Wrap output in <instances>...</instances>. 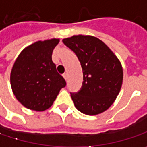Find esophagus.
Masks as SVG:
<instances>
[{
	"label": "esophagus",
	"instance_id": "obj_1",
	"mask_svg": "<svg viewBox=\"0 0 147 147\" xmlns=\"http://www.w3.org/2000/svg\"><path fill=\"white\" fill-rule=\"evenodd\" d=\"M63 76H64V78H65V80H67V78H68V75H67V73L63 74Z\"/></svg>",
	"mask_w": 147,
	"mask_h": 147
}]
</instances>
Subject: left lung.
Segmentation results:
<instances>
[{
  "label": "left lung",
  "instance_id": "8db88e82",
  "mask_svg": "<svg viewBox=\"0 0 147 147\" xmlns=\"http://www.w3.org/2000/svg\"><path fill=\"white\" fill-rule=\"evenodd\" d=\"M62 41L76 54L83 72L81 89L71 92L75 107L87 115L104 112L113 104L122 86L123 70L119 60L95 37L76 35Z\"/></svg>",
  "mask_w": 147,
  "mask_h": 147
}]
</instances>
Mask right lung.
<instances>
[{"instance_id": "obj_1", "label": "right lung", "mask_w": 147, "mask_h": 147, "mask_svg": "<svg viewBox=\"0 0 147 147\" xmlns=\"http://www.w3.org/2000/svg\"><path fill=\"white\" fill-rule=\"evenodd\" d=\"M59 42L57 38L38 41L25 48L13 65L10 78L12 92L29 109H48L66 85L52 61V52Z\"/></svg>"}]
</instances>
